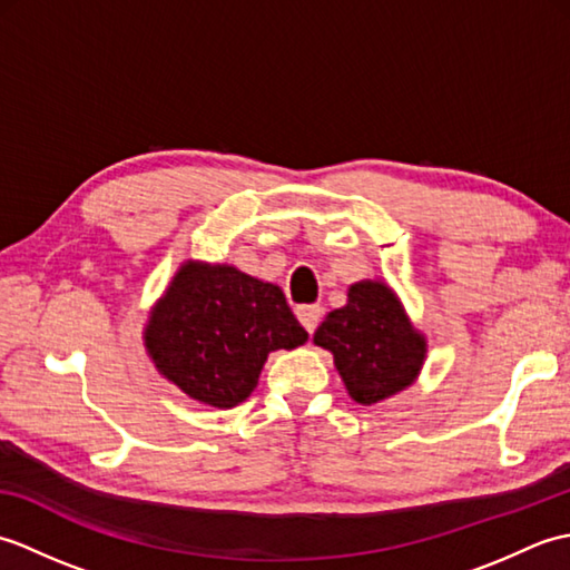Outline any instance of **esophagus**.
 Returning a JSON list of instances; mask_svg holds the SVG:
<instances>
[{
    "mask_svg": "<svg viewBox=\"0 0 570 570\" xmlns=\"http://www.w3.org/2000/svg\"><path fill=\"white\" fill-rule=\"evenodd\" d=\"M296 316H298L301 325H304V328H306L308 333H313V331L318 328L321 316H323V308H321L318 304H313V306H296Z\"/></svg>",
    "mask_w": 570,
    "mask_h": 570,
    "instance_id": "obj_1",
    "label": "esophagus"
}]
</instances>
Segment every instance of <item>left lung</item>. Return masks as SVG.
Instances as JSON below:
<instances>
[{
	"instance_id": "1",
	"label": "left lung",
	"mask_w": 570,
	"mask_h": 570,
	"mask_svg": "<svg viewBox=\"0 0 570 570\" xmlns=\"http://www.w3.org/2000/svg\"><path fill=\"white\" fill-rule=\"evenodd\" d=\"M328 350L347 394L362 406L384 402L419 380L426 362L423 335L390 284L362 278L347 288V304L331 311L313 333Z\"/></svg>"
}]
</instances>
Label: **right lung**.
<instances>
[{
  "mask_svg": "<svg viewBox=\"0 0 570 570\" xmlns=\"http://www.w3.org/2000/svg\"><path fill=\"white\" fill-rule=\"evenodd\" d=\"M308 341L276 284L186 259L149 311L144 347L161 377L215 409L245 402L274 350Z\"/></svg>",
  "mask_w": 570,
  "mask_h": 570,
  "instance_id": "obj_1",
  "label": "right lung"
}]
</instances>
